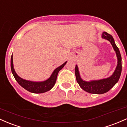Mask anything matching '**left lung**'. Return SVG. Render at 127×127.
<instances>
[{"mask_svg": "<svg viewBox=\"0 0 127 127\" xmlns=\"http://www.w3.org/2000/svg\"><path fill=\"white\" fill-rule=\"evenodd\" d=\"M101 37L103 39L109 41L113 47L114 50L116 53L117 57V66L115 68L113 73L107 78L100 80H94L88 82L83 80L80 74L79 68L77 65H75V74L76 77L77 82L82 89L87 92L94 94H102L107 92L110 89L117 83L120 78L121 71H122V58L119 48L116 46L113 36L106 32H103Z\"/></svg>", "mask_w": 127, "mask_h": 127, "instance_id": "left-lung-1", "label": "left lung"}]
</instances>
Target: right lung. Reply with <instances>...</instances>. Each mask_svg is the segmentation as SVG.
<instances>
[{"mask_svg":"<svg viewBox=\"0 0 127 127\" xmlns=\"http://www.w3.org/2000/svg\"><path fill=\"white\" fill-rule=\"evenodd\" d=\"M66 62H67V61H66L65 63L59 66V67L56 68L52 72L50 77L46 80L42 81V82H33V81L27 80L22 79L20 77L18 76L14 68L12 54L11 58V68L14 78L21 87L25 88L26 90L28 91L29 92H32V93L41 94L47 92V91L52 89L53 87L56 83L58 72L63 68L65 64H66Z\"/></svg>","mask_w":127,"mask_h":127,"instance_id":"add662e5","label":"right lung"}]
</instances>
